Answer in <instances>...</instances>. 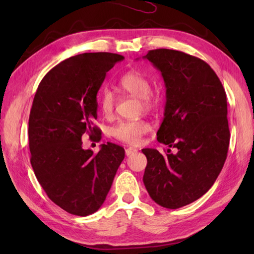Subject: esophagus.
Here are the masks:
<instances>
[{
	"label": "esophagus",
	"mask_w": 254,
	"mask_h": 254,
	"mask_svg": "<svg viewBox=\"0 0 254 254\" xmlns=\"http://www.w3.org/2000/svg\"><path fill=\"white\" fill-rule=\"evenodd\" d=\"M136 152V149H134V148H127V149H126V154L127 156H131V154H133V153H135Z\"/></svg>",
	"instance_id": "1"
}]
</instances>
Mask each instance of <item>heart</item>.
Wrapping results in <instances>:
<instances>
[{"instance_id":"obj_1","label":"heart","mask_w":254,"mask_h":254,"mask_svg":"<svg viewBox=\"0 0 254 254\" xmlns=\"http://www.w3.org/2000/svg\"><path fill=\"white\" fill-rule=\"evenodd\" d=\"M119 86L124 92L137 97L139 107L144 111H150L156 106L158 98L151 92V83L142 72L133 70L124 74L119 80ZM98 105L102 113L106 118L113 115L115 106V95L110 89H103L98 95ZM151 130L150 123L142 118L120 121L117 126L111 128V134L115 139L127 144H139L142 136Z\"/></svg>"}]
</instances>
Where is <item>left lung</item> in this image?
I'll use <instances>...</instances> for the list:
<instances>
[{
    "mask_svg": "<svg viewBox=\"0 0 254 254\" xmlns=\"http://www.w3.org/2000/svg\"><path fill=\"white\" fill-rule=\"evenodd\" d=\"M145 59L161 71L166 86L160 143L176 148L147 157L143 184L162 207L176 209L200 198L213 186L227 157L230 130L226 93L208 64L183 51L150 50Z\"/></svg>",
    "mask_w": 254,
    "mask_h": 254,
    "instance_id": "left-lung-1",
    "label": "left lung"
}]
</instances>
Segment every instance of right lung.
Segmentation results:
<instances>
[{"label": "right lung", "mask_w": 254, "mask_h": 254, "mask_svg": "<svg viewBox=\"0 0 254 254\" xmlns=\"http://www.w3.org/2000/svg\"><path fill=\"white\" fill-rule=\"evenodd\" d=\"M124 57L86 53L64 60L40 81L29 117L30 162L38 182L56 205L87 216L104 203L124 149L102 144L96 154L84 150L81 136L100 139L97 92L106 72Z\"/></svg>", "instance_id": "obj_1"}]
</instances>
